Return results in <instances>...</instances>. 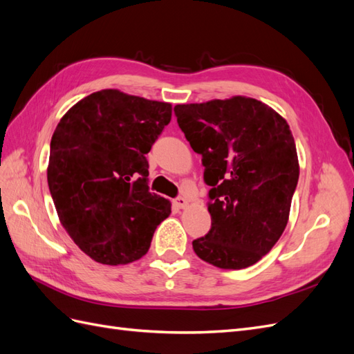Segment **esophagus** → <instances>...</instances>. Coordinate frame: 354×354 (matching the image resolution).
<instances>
[{
	"label": "esophagus",
	"mask_w": 354,
	"mask_h": 354,
	"mask_svg": "<svg viewBox=\"0 0 354 354\" xmlns=\"http://www.w3.org/2000/svg\"><path fill=\"white\" fill-rule=\"evenodd\" d=\"M174 203H176V207H178V208H186L189 205V201L183 196H177L174 199Z\"/></svg>",
	"instance_id": "obj_1"
}]
</instances>
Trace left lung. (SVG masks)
Instances as JSON below:
<instances>
[{
  "label": "left lung",
  "mask_w": 354,
  "mask_h": 354,
  "mask_svg": "<svg viewBox=\"0 0 354 354\" xmlns=\"http://www.w3.org/2000/svg\"><path fill=\"white\" fill-rule=\"evenodd\" d=\"M178 127L202 155L211 229L192 242L199 259L220 269L255 264L286 227L299 167L288 122L243 95L177 104Z\"/></svg>",
  "instance_id": "8db88e82"
}]
</instances>
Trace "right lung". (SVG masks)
Listing matches in <instances>:
<instances>
[{"label": "right lung", "instance_id": "1", "mask_svg": "<svg viewBox=\"0 0 354 354\" xmlns=\"http://www.w3.org/2000/svg\"><path fill=\"white\" fill-rule=\"evenodd\" d=\"M171 121V104L95 91L62 118L50 143L48 189L62 226L94 261H136L171 212L151 194L146 155Z\"/></svg>", "mask_w": 354, "mask_h": 354}]
</instances>
